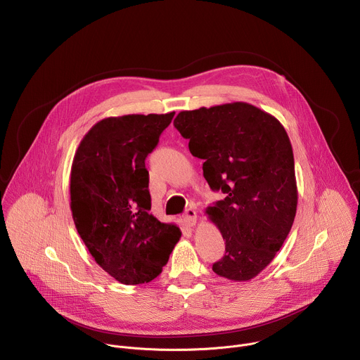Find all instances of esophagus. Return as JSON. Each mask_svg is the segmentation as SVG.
Instances as JSON below:
<instances>
[{"label": "esophagus", "instance_id": "34e87169", "mask_svg": "<svg viewBox=\"0 0 360 360\" xmlns=\"http://www.w3.org/2000/svg\"><path fill=\"white\" fill-rule=\"evenodd\" d=\"M182 219L188 226H195V224H196V211L192 210V208H188L185 211V214L182 215Z\"/></svg>", "mask_w": 360, "mask_h": 360}]
</instances>
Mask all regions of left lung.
<instances>
[{
  "label": "left lung",
  "mask_w": 360,
  "mask_h": 360,
  "mask_svg": "<svg viewBox=\"0 0 360 360\" xmlns=\"http://www.w3.org/2000/svg\"><path fill=\"white\" fill-rule=\"evenodd\" d=\"M203 160V176L226 196L207 210L225 240L212 271L245 282L259 275L282 248L296 215L293 150L283 125L246 102L182 111L174 121Z\"/></svg>",
  "instance_id": "obj_1"
}]
</instances>
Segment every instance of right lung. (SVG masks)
<instances>
[{
    "label": "right lung",
    "instance_id": "add662e5",
    "mask_svg": "<svg viewBox=\"0 0 360 360\" xmlns=\"http://www.w3.org/2000/svg\"><path fill=\"white\" fill-rule=\"evenodd\" d=\"M175 112L110 117L82 138L71 167L75 228L95 262L124 285L155 279L181 238L150 211L145 158Z\"/></svg>",
    "mask_w": 360,
    "mask_h": 360
}]
</instances>
